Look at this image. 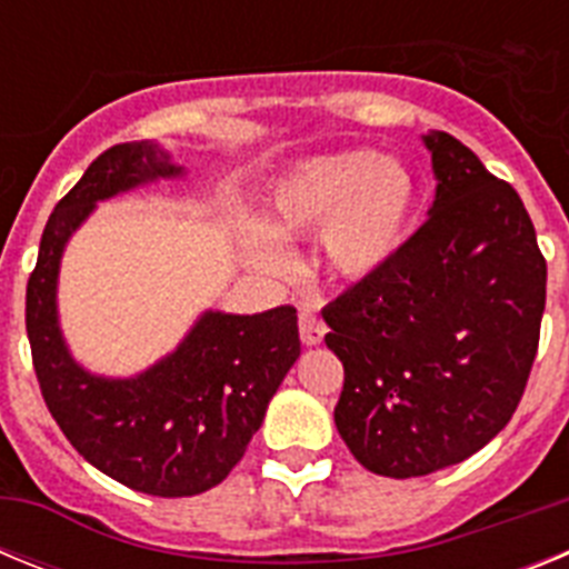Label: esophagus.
Wrapping results in <instances>:
<instances>
[{"label": "esophagus", "mask_w": 569, "mask_h": 569, "mask_svg": "<svg viewBox=\"0 0 569 569\" xmlns=\"http://www.w3.org/2000/svg\"><path fill=\"white\" fill-rule=\"evenodd\" d=\"M325 330H328V328H325V321L316 316L313 308H301L299 310V333H301V341H305V345H308V347L319 345V341L325 339Z\"/></svg>", "instance_id": "1"}]
</instances>
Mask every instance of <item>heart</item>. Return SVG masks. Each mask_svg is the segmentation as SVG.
<instances>
[{
	"label": "heart",
	"mask_w": 569,
	"mask_h": 569,
	"mask_svg": "<svg viewBox=\"0 0 569 569\" xmlns=\"http://www.w3.org/2000/svg\"><path fill=\"white\" fill-rule=\"evenodd\" d=\"M416 210V182L396 159L373 150L305 159L279 176L268 196L273 230L313 236L330 270L347 279H365L385 268L407 239ZM248 250L264 268H281L279 244L261 230H248Z\"/></svg>",
	"instance_id": "1"
}]
</instances>
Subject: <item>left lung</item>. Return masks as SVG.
Wrapping results in <instances>:
<instances>
[{"label": "left lung", "instance_id": "1", "mask_svg": "<svg viewBox=\"0 0 569 569\" xmlns=\"http://www.w3.org/2000/svg\"><path fill=\"white\" fill-rule=\"evenodd\" d=\"M430 219L325 308L345 365L336 427L361 467L413 479L459 465L512 419L539 350L547 261L521 196L445 130Z\"/></svg>", "mask_w": 569, "mask_h": 569}]
</instances>
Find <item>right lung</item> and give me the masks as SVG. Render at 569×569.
<instances>
[{"mask_svg": "<svg viewBox=\"0 0 569 569\" xmlns=\"http://www.w3.org/2000/svg\"><path fill=\"white\" fill-rule=\"evenodd\" d=\"M179 173L150 142L99 153L50 213L24 296L33 370L59 430L104 476L162 499L228 479L301 353L296 308L281 305L256 316L208 310L168 359L133 379L90 376L70 359L57 319L59 261L70 233L102 199Z\"/></svg>", "mask_w": 569, "mask_h": 569, "instance_id": "right-lung-1", "label": "right lung"}]
</instances>
